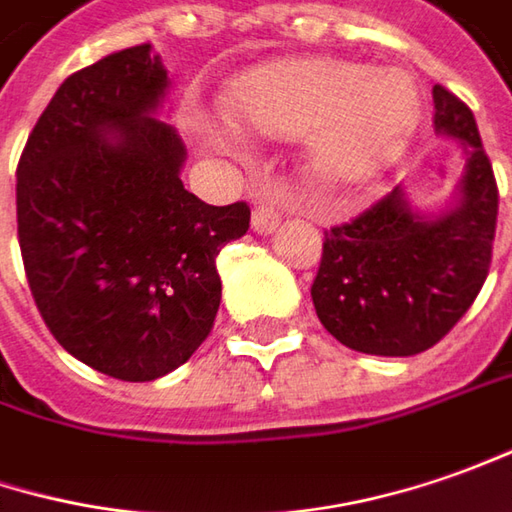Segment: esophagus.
<instances>
[{
  "label": "esophagus",
  "mask_w": 512,
  "mask_h": 512,
  "mask_svg": "<svg viewBox=\"0 0 512 512\" xmlns=\"http://www.w3.org/2000/svg\"><path fill=\"white\" fill-rule=\"evenodd\" d=\"M280 221V212L274 209L272 203H257L255 212H252V226H255V232L260 235H266V232H272L274 226Z\"/></svg>",
  "instance_id": "34e87169"
}]
</instances>
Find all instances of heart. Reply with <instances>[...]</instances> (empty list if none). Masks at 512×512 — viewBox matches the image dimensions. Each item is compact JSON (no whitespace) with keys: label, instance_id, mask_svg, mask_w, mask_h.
I'll list each match as a JSON object with an SVG mask.
<instances>
[{"label":"heart","instance_id":"b5f03b06","mask_svg":"<svg viewBox=\"0 0 512 512\" xmlns=\"http://www.w3.org/2000/svg\"><path fill=\"white\" fill-rule=\"evenodd\" d=\"M226 115L255 133L309 135V172L331 186L360 184L397 158L414 124L416 96L397 70L334 59L257 67L223 96Z\"/></svg>","mask_w":512,"mask_h":512}]
</instances>
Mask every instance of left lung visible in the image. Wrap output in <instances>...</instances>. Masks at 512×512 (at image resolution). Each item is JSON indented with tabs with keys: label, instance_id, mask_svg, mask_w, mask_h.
I'll return each instance as SVG.
<instances>
[{
	"label": "left lung",
	"instance_id": "1",
	"mask_svg": "<svg viewBox=\"0 0 512 512\" xmlns=\"http://www.w3.org/2000/svg\"><path fill=\"white\" fill-rule=\"evenodd\" d=\"M433 110L436 130L467 150L459 203L425 221L394 189L323 240L314 309L331 337L362 354L428 351L473 306L490 272L499 215L493 164L462 98L436 84Z\"/></svg>",
	"mask_w": 512,
	"mask_h": 512
}]
</instances>
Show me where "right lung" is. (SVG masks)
Instances as JSON below:
<instances>
[{"label": "right lung", "instance_id": "1", "mask_svg": "<svg viewBox=\"0 0 512 512\" xmlns=\"http://www.w3.org/2000/svg\"><path fill=\"white\" fill-rule=\"evenodd\" d=\"M167 70L150 45L67 76L16 167L27 286L76 360L124 382L184 365L221 306L215 257L246 235L249 203L186 192V150L155 118Z\"/></svg>", "mask_w": 512, "mask_h": 512}]
</instances>
